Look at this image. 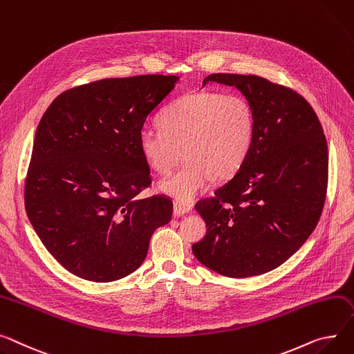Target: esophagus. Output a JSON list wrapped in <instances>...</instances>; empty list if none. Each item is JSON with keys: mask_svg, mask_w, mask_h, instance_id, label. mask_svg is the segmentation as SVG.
<instances>
[{"mask_svg": "<svg viewBox=\"0 0 354 354\" xmlns=\"http://www.w3.org/2000/svg\"><path fill=\"white\" fill-rule=\"evenodd\" d=\"M192 212V206L187 203H182V202H174V215L175 216H183L186 214Z\"/></svg>", "mask_w": 354, "mask_h": 354, "instance_id": "obj_1", "label": "esophagus"}]
</instances>
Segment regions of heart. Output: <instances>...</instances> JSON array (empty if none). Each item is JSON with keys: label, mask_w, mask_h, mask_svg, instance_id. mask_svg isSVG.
Here are the masks:
<instances>
[{"label": "heart", "mask_w": 354, "mask_h": 354, "mask_svg": "<svg viewBox=\"0 0 354 354\" xmlns=\"http://www.w3.org/2000/svg\"><path fill=\"white\" fill-rule=\"evenodd\" d=\"M159 127L139 132V151L162 176L175 169L183 153V167L162 180L159 189L187 203L206 189L215 175L223 179L242 167L253 144L256 121L246 98L198 91L165 109Z\"/></svg>", "instance_id": "heart-1"}]
</instances>
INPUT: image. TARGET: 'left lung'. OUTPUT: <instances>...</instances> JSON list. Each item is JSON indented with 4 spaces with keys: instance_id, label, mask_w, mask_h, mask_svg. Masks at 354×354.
I'll use <instances>...</instances> for the list:
<instances>
[{
    "instance_id": "1",
    "label": "left lung",
    "mask_w": 354,
    "mask_h": 354,
    "mask_svg": "<svg viewBox=\"0 0 354 354\" xmlns=\"http://www.w3.org/2000/svg\"><path fill=\"white\" fill-rule=\"evenodd\" d=\"M239 89L254 112L252 148L215 196L198 202L206 236L198 261L227 277H249L285 263L315 230L326 199L328 155L319 118L290 88L256 75L203 80Z\"/></svg>"
}]
</instances>
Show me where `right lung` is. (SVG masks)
I'll return each instance as SVG.
<instances>
[{
    "label": "right lung",
    "instance_id": "obj_1",
    "mask_svg": "<svg viewBox=\"0 0 354 354\" xmlns=\"http://www.w3.org/2000/svg\"><path fill=\"white\" fill-rule=\"evenodd\" d=\"M176 75L108 78L62 92L42 115L26 179L38 238L73 274L113 281L145 261L155 229L172 216L151 185L138 138Z\"/></svg>",
    "mask_w": 354,
    "mask_h": 354
}]
</instances>
